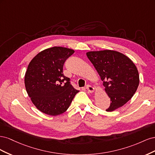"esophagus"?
<instances>
[{
    "label": "esophagus",
    "instance_id": "esophagus-1",
    "mask_svg": "<svg viewBox=\"0 0 155 155\" xmlns=\"http://www.w3.org/2000/svg\"><path fill=\"white\" fill-rule=\"evenodd\" d=\"M86 88L87 89V91L89 92H93L94 91V88L92 85H87V87H86Z\"/></svg>",
    "mask_w": 155,
    "mask_h": 155
}]
</instances>
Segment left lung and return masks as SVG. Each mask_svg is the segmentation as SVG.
<instances>
[{
    "instance_id": "obj_1",
    "label": "left lung",
    "mask_w": 155,
    "mask_h": 155,
    "mask_svg": "<svg viewBox=\"0 0 155 155\" xmlns=\"http://www.w3.org/2000/svg\"><path fill=\"white\" fill-rule=\"evenodd\" d=\"M88 59L104 82L105 92L110 98L106 109L113 111L129 101L139 85L137 67L128 57L114 50L88 51Z\"/></svg>"
}]
</instances>
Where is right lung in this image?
Listing matches in <instances>:
<instances>
[{
	"instance_id": "right-lung-1",
	"label": "right lung",
	"mask_w": 155,
	"mask_h": 155,
	"mask_svg": "<svg viewBox=\"0 0 155 155\" xmlns=\"http://www.w3.org/2000/svg\"><path fill=\"white\" fill-rule=\"evenodd\" d=\"M74 50L54 46L33 58L25 74L26 92L40 111L50 116L63 113L79 92L64 76V63Z\"/></svg>"
}]
</instances>
